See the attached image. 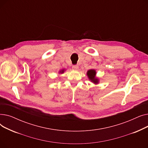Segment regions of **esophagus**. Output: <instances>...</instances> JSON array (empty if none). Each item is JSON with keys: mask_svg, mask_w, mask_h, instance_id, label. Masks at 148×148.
Wrapping results in <instances>:
<instances>
[{"mask_svg": "<svg viewBox=\"0 0 148 148\" xmlns=\"http://www.w3.org/2000/svg\"><path fill=\"white\" fill-rule=\"evenodd\" d=\"M73 68L74 69H77L79 68V65H73Z\"/></svg>", "mask_w": 148, "mask_h": 148, "instance_id": "obj_1", "label": "esophagus"}]
</instances>
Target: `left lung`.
<instances>
[{
  "mask_svg": "<svg viewBox=\"0 0 148 148\" xmlns=\"http://www.w3.org/2000/svg\"><path fill=\"white\" fill-rule=\"evenodd\" d=\"M86 74L89 80L91 81L92 83H94L95 84L99 83V79L97 78V77H96L97 72L95 69H91L88 70Z\"/></svg>",
  "mask_w": 148,
  "mask_h": 148,
  "instance_id": "1",
  "label": "left lung"
}]
</instances>
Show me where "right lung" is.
I'll return each instance as SVG.
<instances>
[{"mask_svg": "<svg viewBox=\"0 0 148 148\" xmlns=\"http://www.w3.org/2000/svg\"><path fill=\"white\" fill-rule=\"evenodd\" d=\"M65 69H62L60 70V71H59V73L60 74H63L65 72Z\"/></svg>", "mask_w": 148, "mask_h": 148, "instance_id": "1", "label": "right lung"}]
</instances>
